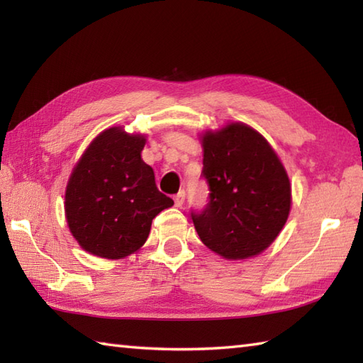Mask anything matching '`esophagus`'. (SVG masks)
<instances>
[{
  "label": "esophagus",
  "instance_id": "obj_1",
  "mask_svg": "<svg viewBox=\"0 0 363 363\" xmlns=\"http://www.w3.org/2000/svg\"><path fill=\"white\" fill-rule=\"evenodd\" d=\"M184 201H186V191H179V194L177 195H174V204L177 206V207H181L182 204H184Z\"/></svg>",
  "mask_w": 363,
  "mask_h": 363
}]
</instances>
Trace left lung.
Listing matches in <instances>:
<instances>
[{
  "label": "left lung",
  "instance_id": "obj_1",
  "mask_svg": "<svg viewBox=\"0 0 363 363\" xmlns=\"http://www.w3.org/2000/svg\"><path fill=\"white\" fill-rule=\"evenodd\" d=\"M209 201L191 220L201 242L225 259L256 256L289 218L291 187L277 154L243 123L203 135Z\"/></svg>",
  "mask_w": 363,
  "mask_h": 363
}]
</instances>
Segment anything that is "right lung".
<instances>
[{
	"instance_id": "add662e5",
	"label": "right lung",
	"mask_w": 363,
	"mask_h": 363,
	"mask_svg": "<svg viewBox=\"0 0 363 363\" xmlns=\"http://www.w3.org/2000/svg\"><path fill=\"white\" fill-rule=\"evenodd\" d=\"M145 137L121 128L103 130L73 168L65 191V217L84 250L121 259L140 250L152 218L173 206L160 194L142 160Z\"/></svg>"
}]
</instances>
